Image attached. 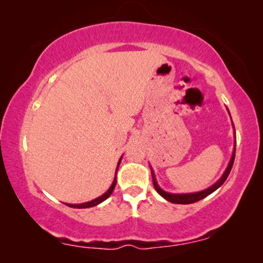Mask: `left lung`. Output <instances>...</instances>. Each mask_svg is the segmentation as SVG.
<instances>
[{
    "instance_id": "left-lung-1",
    "label": "left lung",
    "mask_w": 263,
    "mask_h": 263,
    "mask_svg": "<svg viewBox=\"0 0 263 263\" xmlns=\"http://www.w3.org/2000/svg\"><path fill=\"white\" fill-rule=\"evenodd\" d=\"M236 135V133H235ZM235 156H236V147L235 149H233V154L231 157V160H230L229 163V166L226 168V171L224 172V175H222V177L219 179V181L213 184L210 188L203 190V192H200V193H193V194H168L166 192H164L163 189H160V186L158 185V183L156 181V177H154V174L152 171V178H153V185H154V189L157 190L158 194H160L161 196L164 197V199H166L167 201H170L172 203H181V204H186V203H194V202H197V201L204 199V197L210 195L213 192H215L219 186H220L222 183L226 181V178H228V176L230 174V171H231L232 168V165H233V161H235Z\"/></svg>"
}]
</instances>
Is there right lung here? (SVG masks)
<instances>
[{
  "label": "right lung",
  "mask_w": 263,
  "mask_h": 263,
  "mask_svg": "<svg viewBox=\"0 0 263 263\" xmlns=\"http://www.w3.org/2000/svg\"><path fill=\"white\" fill-rule=\"evenodd\" d=\"M120 161H121V159H120ZM118 165H120V163H118ZM117 170H118V166H117ZM117 172V171H116ZM115 186H116V177H115V179H114V182H112V184H111V186H110V189L107 190V192L104 194V195H102V196H99L98 199H96V200H93V201H91V202H86V203H80V204H68V206L69 207H74V208H88V207H93V206H97V204H99L100 202H103V201H105L107 197H109L111 194H112V192H114V189H115Z\"/></svg>",
  "instance_id": "1"
}]
</instances>
